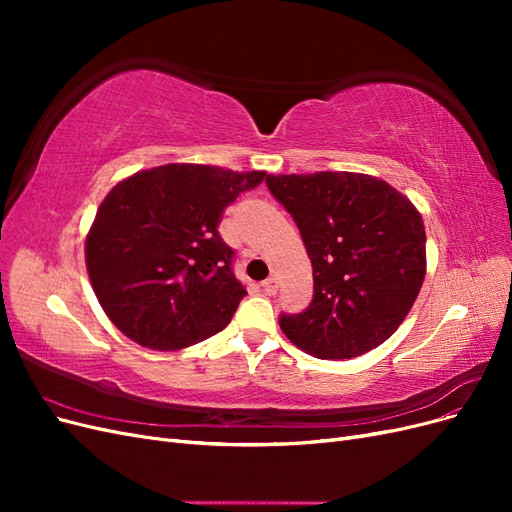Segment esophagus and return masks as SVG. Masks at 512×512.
I'll return each mask as SVG.
<instances>
[{
  "instance_id": "34e87169",
  "label": "esophagus",
  "mask_w": 512,
  "mask_h": 512,
  "mask_svg": "<svg viewBox=\"0 0 512 512\" xmlns=\"http://www.w3.org/2000/svg\"><path fill=\"white\" fill-rule=\"evenodd\" d=\"M277 286H280V282H277L275 275H271V277H267L265 282H262V292L269 294V297H271V294L277 292Z\"/></svg>"
}]
</instances>
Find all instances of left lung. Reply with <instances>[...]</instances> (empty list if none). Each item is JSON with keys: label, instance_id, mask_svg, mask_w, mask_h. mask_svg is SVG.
I'll return each instance as SVG.
<instances>
[{"label": "left lung", "instance_id": "1", "mask_svg": "<svg viewBox=\"0 0 512 512\" xmlns=\"http://www.w3.org/2000/svg\"><path fill=\"white\" fill-rule=\"evenodd\" d=\"M312 260L314 299L282 316L290 342L339 361L386 342L406 320L427 273L425 224L410 198L380 177L344 170L269 175Z\"/></svg>", "mask_w": 512, "mask_h": 512}]
</instances>
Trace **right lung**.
<instances>
[{"label":"right lung","instance_id":"add662e5","mask_svg":"<svg viewBox=\"0 0 512 512\" xmlns=\"http://www.w3.org/2000/svg\"><path fill=\"white\" fill-rule=\"evenodd\" d=\"M211 164H164L121 179L85 239L91 288L115 327L151 350H181L222 331L245 288L218 224L265 179Z\"/></svg>","mask_w":512,"mask_h":512}]
</instances>
